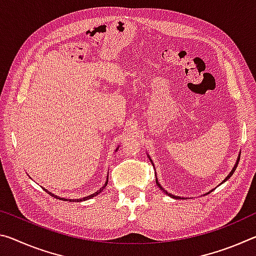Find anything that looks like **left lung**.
I'll return each instance as SVG.
<instances>
[{"mask_svg": "<svg viewBox=\"0 0 256 256\" xmlns=\"http://www.w3.org/2000/svg\"><path fill=\"white\" fill-rule=\"evenodd\" d=\"M237 164H238V162H237V164H236V166H235V167H234V170H232L230 172V174H229V175H228V177H227V178H226V180H224V182H226V180H227L229 178V177H230V176L232 175V172H235V170H236ZM156 182H157V185H158V188H162V186H160V184L158 183V180H156ZM166 193H167V192H166ZM167 194H168V193H167ZM168 196H170V194H168ZM172 198H177V196H172Z\"/></svg>", "mask_w": 256, "mask_h": 256, "instance_id": "8db88e82", "label": "left lung"}]
</instances>
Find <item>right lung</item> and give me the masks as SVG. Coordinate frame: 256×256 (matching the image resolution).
Returning a JSON list of instances; mask_svg holds the SVG:
<instances>
[{"label": "right lung", "mask_w": 256, "mask_h": 256, "mask_svg": "<svg viewBox=\"0 0 256 256\" xmlns=\"http://www.w3.org/2000/svg\"><path fill=\"white\" fill-rule=\"evenodd\" d=\"M107 182H108V180H107ZM107 182H106V184H105V186L107 185ZM105 186H104V188H105ZM102 188L100 190H98V192H96V193H94V194H92V196H86V198H76V200H70V201H73V202H79V201H82V200H84V201H86V200H88V198H94V196H97V194L99 193V192H102V188ZM46 192H47V190H46ZM47 193H48V194H50V196H54V198H60V200H64V201H68V198H58V196H54V194H52V193H50V192H47Z\"/></svg>", "instance_id": "1"}]
</instances>
